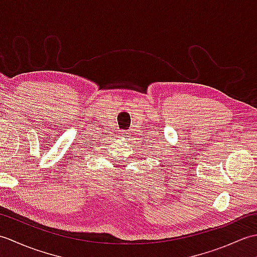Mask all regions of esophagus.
Instances as JSON below:
<instances>
[{"mask_svg":"<svg viewBox=\"0 0 257 257\" xmlns=\"http://www.w3.org/2000/svg\"><path fill=\"white\" fill-rule=\"evenodd\" d=\"M119 137L121 138L122 140H127V139H129V134L125 133V132H121L119 135Z\"/></svg>","mask_w":257,"mask_h":257,"instance_id":"esophagus-1","label":"esophagus"}]
</instances>
